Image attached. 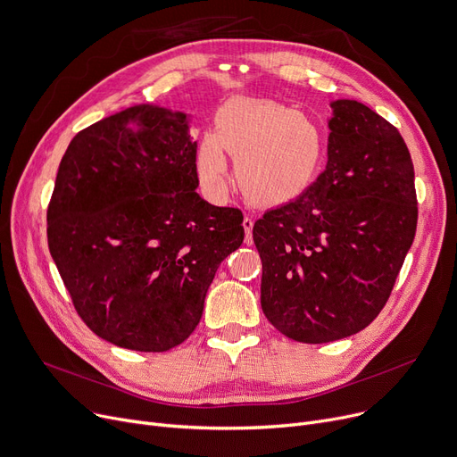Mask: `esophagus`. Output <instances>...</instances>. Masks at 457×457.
<instances>
[{"label":"esophagus","instance_id":"obj_1","mask_svg":"<svg viewBox=\"0 0 457 457\" xmlns=\"http://www.w3.org/2000/svg\"><path fill=\"white\" fill-rule=\"evenodd\" d=\"M243 228H245V231H246L245 243H246V245H252V241H253V237H252V229H253V219H252V216H245V219H243Z\"/></svg>","mask_w":457,"mask_h":457}]
</instances>
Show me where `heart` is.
<instances>
[{"label":"heart","instance_id":"heart-1","mask_svg":"<svg viewBox=\"0 0 457 457\" xmlns=\"http://www.w3.org/2000/svg\"><path fill=\"white\" fill-rule=\"evenodd\" d=\"M235 179L255 204H279L313 178L322 159L324 137L315 120L281 104L229 100L214 116V131L200 138L196 170L211 196L226 192V161Z\"/></svg>","mask_w":457,"mask_h":457}]
</instances>
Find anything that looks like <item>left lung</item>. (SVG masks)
Instances as JSON below:
<instances>
[{
  "mask_svg": "<svg viewBox=\"0 0 457 457\" xmlns=\"http://www.w3.org/2000/svg\"><path fill=\"white\" fill-rule=\"evenodd\" d=\"M331 111L324 172L253 226L262 313L307 345L350 337L379 315L417 229L415 170L398 129L355 100Z\"/></svg>",
  "mask_w": 457,
  "mask_h": 457,
  "instance_id": "obj_1",
  "label": "left lung"
}]
</instances>
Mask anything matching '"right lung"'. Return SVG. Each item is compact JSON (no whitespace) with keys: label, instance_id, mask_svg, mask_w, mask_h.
<instances>
[{"label":"right lung","instance_id":"1","mask_svg":"<svg viewBox=\"0 0 457 457\" xmlns=\"http://www.w3.org/2000/svg\"><path fill=\"white\" fill-rule=\"evenodd\" d=\"M188 122L133 105L79 131L59 164L47 246L78 315L120 348L181 345L216 269L243 245V212L196 192Z\"/></svg>","mask_w":457,"mask_h":457}]
</instances>
